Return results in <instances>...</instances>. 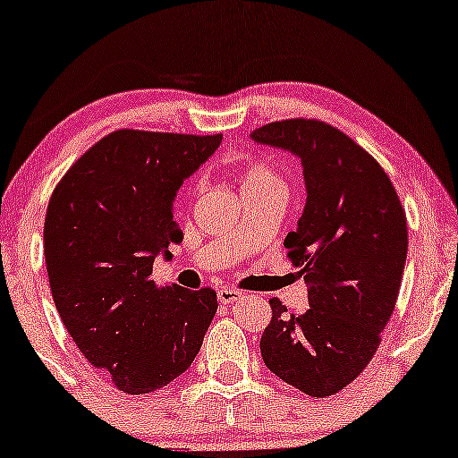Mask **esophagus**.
<instances>
[{
  "instance_id": "34e87169",
  "label": "esophagus",
  "mask_w": 458,
  "mask_h": 458,
  "mask_svg": "<svg viewBox=\"0 0 458 458\" xmlns=\"http://www.w3.org/2000/svg\"><path fill=\"white\" fill-rule=\"evenodd\" d=\"M241 295H243V293H241L239 288H219L217 291V299L222 303H233L236 299H241Z\"/></svg>"
}]
</instances>
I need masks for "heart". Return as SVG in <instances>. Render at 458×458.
Segmentation results:
<instances>
[{
  "label": "heart",
  "mask_w": 458,
  "mask_h": 458,
  "mask_svg": "<svg viewBox=\"0 0 458 458\" xmlns=\"http://www.w3.org/2000/svg\"><path fill=\"white\" fill-rule=\"evenodd\" d=\"M273 182H282V181H280V176H277L269 165H265V163H254V165L245 167L243 189L273 185Z\"/></svg>",
  "instance_id": "heart-1"
}]
</instances>
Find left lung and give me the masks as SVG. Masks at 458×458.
Listing matches in <instances>:
<instances>
[{"instance_id": "obj_1", "label": "left lung", "mask_w": 458, "mask_h": 458, "mask_svg": "<svg viewBox=\"0 0 458 458\" xmlns=\"http://www.w3.org/2000/svg\"><path fill=\"white\" fill-rule=\"evenodd\" d=\"M251 138L297 155L308 189L297 230L284 245L303 267L310 308L295 317L271 299L262 360L299 392L334 396L379 349L401 291L407 215L379 161L323 120H277Z\"/></svg>"}]
</instances>
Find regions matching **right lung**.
<instances>
[{
    "instance_id": "add662e5",
    "label": "right lung",
    "mask_w": 458,
    "mask_h": 458,
    "mask_svg": "<svg viewBox=\"0 0 458 458\" xmlns=\"http://www.w3.org/2000/svg\"><path fill=\"white\" fill-rule=\"evenodd\" d=\"M222 133L118 129L60 178L45 217V262L62 323L120 392L159 390L191 366L217 293L152 280L159 251L182 239L172 199Z\"/></svg>"
}]
</instances>
